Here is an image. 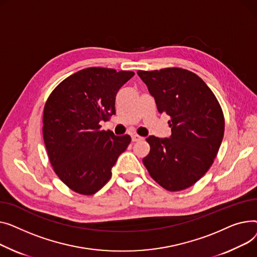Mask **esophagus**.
<instances>
[{
    "mask_svg": "<svg viewBox=\"0 0 257 257\" xmlns=\"http://www.w3.org/2000/svg\"><path fill=\"white\" fill-rule=\"evenodd\" d=\"M143 139H144L143 137H140V136H138L137 134L132 135V140H133V142H137V141H140V140H143Z\"/></svg>",
    "mask_w": 257,
    "mask_h": 257,
    "instance_id": "34e87169",
    "label": "esophagus"
}]
</instances>
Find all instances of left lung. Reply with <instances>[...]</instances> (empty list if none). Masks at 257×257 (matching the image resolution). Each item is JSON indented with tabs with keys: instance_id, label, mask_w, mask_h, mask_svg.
<instances>
[{
	"instance_id": "8db88e82",
	"label": "left lung",
	"mask_w": 257,
	"mask_h": 257,
	"mask_svg": "<svg viewBox=\"0 0 257 257\" xmlns=\"http://www.w3.org/2000/svg\"><path fill=\"white\" fill-rule=\"evenodd\" d=\"M160 114H167L172 134L149 136L143 164L168 191L193 186L212 166L224 136V116L215 94L197 74L182 68L139 70Z\"/></svg>"
}]
</instances>
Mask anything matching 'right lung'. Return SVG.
<instances>
[{
  "label": "right lung",
  "instance_id": "1",
  "mask_svg": "<svg viewBox=\"0 0 257 257\" xmlns=\"http://www.w3.org/2000/svg\"><path fill=\"white\" fill-rule=\"evenodd\" d=\"M133 71L89 67L71 74L51 93L43 111V140L56 174L72 191L92 195L109 182L128 135L101 131L115 115L118 90Z\"/></svg>",
  "mask_w": 257,
  "mask_h": 257
}]
</instances>
